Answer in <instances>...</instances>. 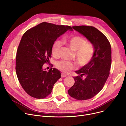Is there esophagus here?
Listing matches in <instances>:
<instances>
[{"label": "esophagus", "instance_id": "esophagus-1", "mask_svg": "<svg viewBox=\"0 0 126 126\" xmlns=\"http://www.w3.org/2000/svg\"><path fill=\"white\" fill-rule=\"evenodd\" d=\"M67 76L66 75H65V74H63V73H62L61 74V77L62 78H65V77H67Z\"/></svg>", "mask_w": 126, "mask_h": 126}]
</instances>
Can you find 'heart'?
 <instances>
[{"mask_svg":"<svg viewBox=\"0 0 126 126\" xmlns=\"http://www.w3.org/2000/svg\"><path fill=\"white\" fill-rule=\"evenodd\" d=\"M64 43L75 52V58L77 62L81 65L87 64L92 59L94 48L91 44L87 43L85 40L80 36L66 37L63 39ZM61 47V42L56 40L51 47L52 55L57 57ZM57 67L64 72H68L75 65L73 63L66 61H61L57 63Z\"/></svg>","mask_w":126,"mask_h":126,"instance_id":"heart-1","label":"heart"}]
</instances>
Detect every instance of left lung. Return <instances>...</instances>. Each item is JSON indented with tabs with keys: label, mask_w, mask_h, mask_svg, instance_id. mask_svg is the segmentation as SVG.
<instances>
[{
	"label": "left lung",
	"mask_w": 126,
	"mask_h": 126,
	"mask_svg": "<svg viewBox=\"0 0 126 126\" xmlns=\"http://www.w3.org/2000/svg\"><path fill=\"white\" fill-rule=\"evenodd\" d=\"M84 36L94 48L93 57L89 63L75 71L79 76L74 77L75 84L68 90L70 96L78 100L91 98L100 92L109 75L111 65V48L108 40L93 26H72ZM86 78L83 79L81 77Z\"/></svg>",
	"instance_id": "1"
}]
</instances>
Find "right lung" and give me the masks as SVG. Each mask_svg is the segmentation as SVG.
I'll return each instance as SVG.
<instances>
[{
    "label": "right lung",
    "mask_w": 126,
    "mask_h": 126,
    "mask_svg": "<svg viewBox=\"0 0 126 126\" xmlns=\"http://www.w3.org/2000/svg\"><path fill=\"white\" fill-rule=\"evenodd\" d=\"M68 30L73 31L70 26L42 22L23 34L17 51L16 71L21 86L30 96L46 97L61 78L58 69L47 72L43 66L51 57L52 44Z\"/></svg>",
    "instance_id": "right-lung-1"
}]
</instances>
